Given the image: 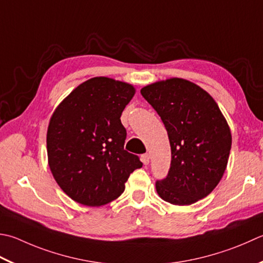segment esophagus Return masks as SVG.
I'll return each instance as SVG.
<instances>
[{
  "label": "esophagus",
  "instance_id": "34e87169",
  "mask_svg": "<svg viewBox=\"0 0 263 263\" xmlns=\"http://www.w3.org/2000/svg\"><path fill=\"white\" fill-rule=\"evenodd\" d=\"M149 159H151V156H149V154H143V155L141 156V161L143 163V165H148Z\"/></svg>",
  "mask_w": 263,
  "mask_h": 263
}]
</instances>
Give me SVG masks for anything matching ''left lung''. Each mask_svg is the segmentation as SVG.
I'll list each match as a JSON object with an SVG mask.
<instances>
[{
	"mask_svg": "<svg viewBox=\"0 0 263 263\" xmlns=\"http://www.w3.org/2000/svg\"><path fill=\"white\" fill-rule=\"evenodd\" d=\"M167 131L171 167L156 182L158 196L173 205H190L218 186L228 164L231 132L217 102L193 82L172 77L143 86Z\"/></svg>",
	"mask_w": 263,
	"mask_h": 263,
	"instance_id": "1",
	"label": "left lung"
}]
</instances>
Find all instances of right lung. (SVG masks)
Returning a JSON list of instances; mask_svg holds the SVG:
<instances>
[{"instance_id": "obj_1", "label": "right lung", "mask_w": 263, "mask_h": 263, "mask_svg": "<svg viewBox=\"0 0 263 263\" xmlns=\"http://www.w3.org/2000/svg\"><path fill=\"white\" fill-rule=\"evenodd\" d=\"M135 86L109 77H93L70 92L55 108L46 133L51 173L63 192L86 206L120 197L130 174L142 166L124 151L122 111Z\"/></svg>"}]
</instances>
